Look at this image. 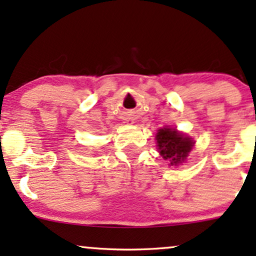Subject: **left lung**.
Returning <instances> with one entry per match:
<instances>
[{"label":"left lung","mask_w":256,"mask_h":256,"mask_svg":"<svg viewBox=\"0 0 256 256\" xmlns=\"http://www.w3.org/2000/svg\"><path fill=\"white\" fill-rule=\"evenodd\" d=\"M156 144L160 156L170 162V166H178L184 162L194 142L174 128L164 127L156 133Z\"/></svg>","instance_id":"left-lung-1"}]
</instances>
